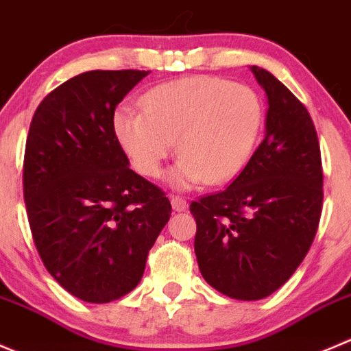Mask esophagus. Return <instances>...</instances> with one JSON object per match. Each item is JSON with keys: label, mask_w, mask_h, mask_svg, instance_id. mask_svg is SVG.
Here are the masks:
<instances>
[{"label": "esophagus", "mask_w": 351, "mask_h": 351, "mask_svg": "<svg viewBox=\"0 0 351 351\" xmlns=\"http://www.w3.org/2000/svg\"><path fill=\"white\" fill-rule=\"evenodd\" d=\"M171 206H173V210H176V213H183V210L189 209V202H186L183 197H178V195L171 197Z\"/></svg>", "instance_id": "obj_1"}]
</instances>
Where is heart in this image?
Here are the masks:
<instances>
[{
	"mask_svg": "<svg viewBox=\"0 0 351 351\" xmlns=\"http://www.w3.org/2000/svg\"><path fill=\"white\" fill-rule=\"evenodd\" d=\"M141 104L142 111L132 106L114 111L118 142L138 173L158 178L176 141L182 159L171 180L178 189L237 176L254 152L264 118L254 89L206 75L156 85Z\"/></svg>",
	"mask_w": 351,
	"mask_h": 351,
	"instance_id": "1",
	"label": "heart"
}]
</instances>
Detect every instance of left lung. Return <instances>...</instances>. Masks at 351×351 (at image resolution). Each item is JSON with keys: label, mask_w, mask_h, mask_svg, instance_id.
<instances>
[{"label": "left lung", "mask_w": 351, "mask_h": 351, "mask_svg": "<svg viewBox=\"0 0 351 351\" xmlns=\"http://www.w3.org/2000/svg\"><path fill=\"white\" fill-rule=\"evenodd\" d=\"M267 97L266 135L223 192L190 204L204 280L237 300L283 287L307 255L322 213V162L307 108L264 68L252 66Z\"/></svg>", "instance_id": "obj_1"}]
</instances>
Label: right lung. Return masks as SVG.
<instances>
[{"mask_svg":"<svg viewBox=\"0 0 351 351\" xmlns=\"http://www.w3.org/2000/svg\"><path fill=\"white\" fill-rule=\"evenodd\" d=\"M144 70H93L47 94L23 158V199L34 243L73 297L108 304L144 276L149 250L171 216L159 186L130 169L114 110Z\"/></svg>","mask_w":351,"mask_h":351,"instance_id":"obj_1","label":"right lung"}]
</instances>
